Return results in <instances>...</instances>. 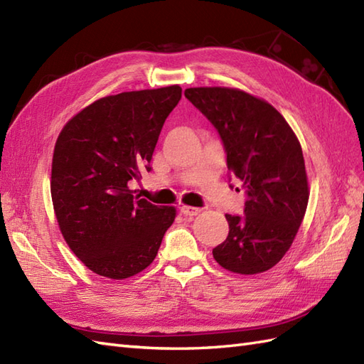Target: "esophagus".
Listing matches in <instances>:
<instances>
[{
  "instance_id": "esophagus-1",
  "label": "esophagus",
  "mask_w": 364,
  "mask_h": 364,
  "mask_svg": "<svg viewBox=\"0 0 364 364\" xmlns=\"http://www.w3.org/2000/svg\"><path fill=\"white\" fill-rule=\"evenodd\" d=\"M180 210H181L183 215H186V217H195V215H198V213L201 212V209L192 208V206H181Z\"/></svg>"
}]
</instances>
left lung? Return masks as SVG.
<instances>
[{
  "label": "left lung",
  "instance_id": "obj_1",
  "mask_svg": "<svg viewBox=\"0 0 364 364\" xmlns=\"http://www.w3.org/2000/svg\"><path fill=\"white\" fill-rule=\"evenodd\" d=\"M184 95L217 127L246 195L245 215H226L229 235L213 258L234 274L266 272L292 246L309 201L301 144L284 117L252 93L213 86Z\"/></svg>",
  "mask_w": 364,
  "mask_h": 364
}]
</instances>
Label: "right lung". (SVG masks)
Here are the masks:
<instances>
[{
	"instance_id": "add662e5",
	"label": "right lung",
	"mask_w": 364,
	"mask_h": 364,
	"mask_svg": "<svg viewBox=\"0 0 364 364\" xmlns=\"http://www.w3.org/2000/svg\"><path fill=\"white\" fill-rule=\"evenodd\" d=\"M178 85L102 97L73 115L53 149L50 193L63 238L92 272L134 277L151 264L173 206H155L129 188L151 161Z\"/></svg>"
}]
</instances>
